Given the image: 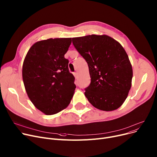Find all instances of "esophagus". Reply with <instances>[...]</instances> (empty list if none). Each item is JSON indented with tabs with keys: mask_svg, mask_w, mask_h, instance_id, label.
Here are the masks:
<instances>
[{
	"mask_svg": "<svg viewBox=\"0 0 157 157\" xmlns=\"http://www.w3.org/2000/svg\"><path fill=\"white\" fill-rule=\"evenodd\" d=\"M73 75H74V76H75V78H77L78 77V73H77V72H75V73H73Z\"/></svg>",
	"mask_w": 157,
	"mask_h": 157,
	"instance_id": "obj_1",
	"label": "esophagus"
}]
</instances>
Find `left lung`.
<instances>
[{
    "label": "left lung",
    "mask_w": 157,
    "mask_h": 157,
    "mask_svg": "<svg viewBox=\"0 0 157 157\" xmlns=\"http://www.w3.org/2000/svg\"><path fill=\"white\" fill-rule=\"evenodd\" d=\"M72 42L89 67L91 82L84 94L89 103L106 112L121 107L131 89L133 75L122 45L106 35L74 37Z\"/></svg>",
    "instance_id": "1"
}]
</instances>
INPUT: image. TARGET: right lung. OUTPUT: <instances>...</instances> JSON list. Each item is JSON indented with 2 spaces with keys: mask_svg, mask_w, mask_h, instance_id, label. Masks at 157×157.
Listing matches in <instances>:
<instances>
[{
  "mask_svg": "<svg viewBox=\"0 0 157 157\" xmlns=\"http://www.w3.org/2000/svg\"><path fill=\"white\" fill-rule=\"evenodd\" d=\"M71 38L35 42L25 58L22 77L28 96L45 115L59 113L70 104L76 88L64 58Z\"/></svg>",
  "mask_w": 157,
  "mask_h": 157,
  "instance_id": "obj_1",
  "label": "right lung"
}]
</instances>
